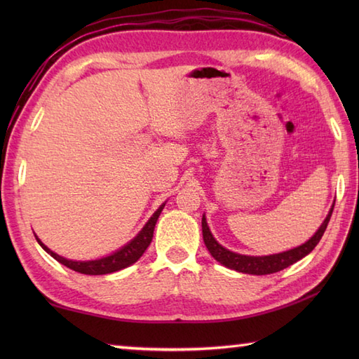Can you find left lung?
Here are the masks:
<instances>
[{
    "label": "left lung",
    "instance_id": "8db88e82",
    "mask_svg": "<svg viewBox=\"0 0 359 359\" xmlns=\"http://www.w3.org/2000/svg\"><path fill=\"white\" fill-rule=\"evenodd\" d=\"M333 207H334V203L332 205L329 215H327V217L324 219L323 225L318 228V231L311 236L307 242H304L302 245L294 247L292 250L282 251V253H278V255L247 256V255H239V253H234V251L226 250L215 239V236H212L210 226L207 224V217H205V215L202 216L203 242H205V245H207L211 256L215 257L217 262L225 265L226 269H231V270H236L239 273H247V274L276 273V271L287 269V266H290V265H293L297 261H301L302 257H306L309 253H311V250L318 245V242L321 241L327 225H329V220H330L332 212H333Z\"/></svg>",
    "mask_w": 359,
    "mask_h": 359
}]
</instances>
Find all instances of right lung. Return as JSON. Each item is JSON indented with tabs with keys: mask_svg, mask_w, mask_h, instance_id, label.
<instances>
[{
	"mask_svg": "<svg viewBox=\"0 0 359 359\" xmlns=\"http://www.w3.org/2000/svg\"><path fill=\"white\" fill-rule=\"evenodd\" d=\"M165 203L160 205L157 211L149 217L148 222L144 224V226L139 231V234H137L134 239L129 241L126 245L118 248L117 251H114V253H111L109 256L94 259V261H74V259L63 257V256H60L57 253H53L50 248L46 247L44 243L40 239H38V236H35V238H36L38 243L41 245V248L46 251V253H49L60 264L66 265L67 269L83 273V274H94V276H97V274H109V273L126 269V266L133 265L134 262H137L142 257V255L144 253V250L149 247V243L152 241V234H154V226L157 224V219L160 216V212H162V210L165 207Z\"/></svg>",
	"mask_w": 359,
	"mask_h": 359,
	"instance_id": "right-lung-1",
	"label": "right lung"
}]
</instances>
